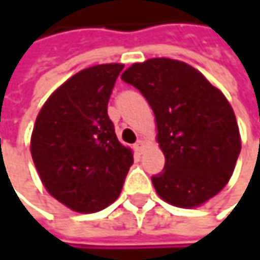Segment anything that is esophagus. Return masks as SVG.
Masks as SVG:
<instances>
[{"instance_id": "obj_1", "label": "esophagus", "mask_w": 260, "mask_h": 260, "mask_svg": "<svg viewBox=\"0 0 260 260\" xmlns=\"http://www.w3.org/2000/svg\"><path fill=\"white\" fill-rule=\"evenodd\" d=\"M134 147H135V150H137L138 153H141V152L144 150V147H146V143H144L143 140H138V141L135 143V146H134Z\"/></svg>"}]
</instances>
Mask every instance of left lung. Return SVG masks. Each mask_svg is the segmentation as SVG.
Segmentation results:
<instances>
[{
	"label": "left lung",
	"instance_id": "8db88e82",
	"mask_svg": "<svg viewBox=\"0 0 260 260\" xmlns=\"http://www.w3.org/2000/svg\"><path fill=\"white\" fill-rule=\"evenodd\" d=\"M122 79L155 114L164 170L152 176L158 196L178 208H199L231 181L241 152L234 108L202 72L172 58L134 63Z\"/></svg>",
	"mask_w": 260,
	"mask_h": 260
}]
</instances>
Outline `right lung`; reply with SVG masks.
<instances>
[{"label": "right lung", "instance_id": "right-lung-1", "mask_svg": "<svg viewBox=\"0 0 260 260\" xmlns=\"http://www.w3.org/2000/svg\"><path fill=\"white\" fill-rule=\"evenodd\" d=\"M122 63L96 64L64 81L40 108L29 141L46 191L79 214L110 206L134 162L107 107Z\"/></svg>", "mask_w": 260, "mask_h": 260}]
</instances>
